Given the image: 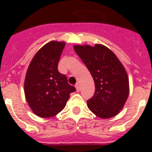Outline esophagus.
Returning <instances> with one entry per match:
<instances>
[{
    "label": "esophagus",
    "mask_w": 152,
    "mask_h": 152,
    "mask_svg": "<svg viewBox=\"0 0 152 152\" xmlns=\"http://www.w3.org/2000/svg\"><path fill=\"white\" fill-rule=\"evenodd\" d=\"M71 83H72V82H71Z\"/></svg>",
    "instance_id": "1"
}]
</instances>
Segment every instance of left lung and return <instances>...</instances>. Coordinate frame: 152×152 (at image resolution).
I'll list each match as a JSON object with an SVG mask.
<instances>
[{"label": "left lung", "mask_w": 152, "mask_h": 152, "mask_svg": "<svg viewBox=\"0 0 152 152\" xmlns=\"http://www.w3.org/2000/svg\"><path fill=\"white\" fill-rule=\"evenodd\" d=\"M64 42L52 41L34 55L24 80L25 98L33 113L40 118H52L65 107L76 88L70 85L57 65Z\"/></svg>", "instance_id": "1"}]
</instances>
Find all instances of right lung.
Listing matches in <instances>:
<instances>
[{"instance_id": "right-lung-1", "label": "right lung", "mask_w": 152, "mask_h": 152, "mask_svg": "<svg viewBox=\"0 0 152 152\" xmlns=\"http://www.w3.org/2000/svg\"><path fill=\"white\" fill-rule=\"evenodd\" d=\"M74 50L95 83V94L87 101L89 110L103 119L118 114L129 93V78L122 64L110 49L101 44L75 46Z\"/></svg>"}]
</instances>
